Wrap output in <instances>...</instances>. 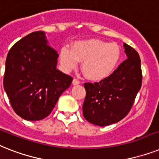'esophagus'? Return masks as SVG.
<instances>
[{
    "mask_svg": "<svg viewBox=\"0 0 159 159\" xmlns=\"http://www.w3.org/2000/svg\"><path fill=\"white\" fill-rule=\"evenodd\" d=\"M72 84H73L74 85H77V84H80V80H78L77 79H74Z\"/></svg>",
    "mask_w": 159,
    "mask_h": 159,
    "instance_id": "34e87169",
    "label": "esophagus"
}]
</instances>
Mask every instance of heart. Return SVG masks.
<instances>
[{
	"mask_svg": "<svg viewBox=\"0 0 159 159\" xmlns=\"http://www.w3.org/2000/svg\"><path fill=\"white\" fill-rule=\"evenodd\" d=\"M60 61L66 71H71L82 61V71L90 80L99 81L111 75L120 58V48L115 43H108L98 39L75 42L71 50L62 47Z\"/></svg>",
	"mask_w": 159,
	"mask_h": 159,
	"instance_id": "obj_1",
	"label": "heart"
}]
</instances>
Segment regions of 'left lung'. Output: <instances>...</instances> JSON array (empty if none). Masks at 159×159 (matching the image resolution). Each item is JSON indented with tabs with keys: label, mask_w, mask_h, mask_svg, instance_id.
<instances>
[{
	"label": "left lung",
	"mask_w": 159,
	"mask_h": 159,
	"mask_svg": "<svg viewBox=\"0 0 159 159\" xmlns=\"http://www.w3.org/2000/svg\"><path fill=\"white\" fill-rule=\"evenodd\" d=\"M124 48L127 59L111 75L100 82L84 83V117L93 125L105 126L122 120L130 111L141 88L139 53L126 43Z\"/></svg>",
	"instance_id": "8db88e82"
}]
</instances>
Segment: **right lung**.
<instances>
[{
    "label": "right lung",
    "instance_id": "obj_1",
    "mask_svg": "<svg viewBox=\"0 0 159 159\" xmlns=\"http://www.w3.org/2000/svg\"><path fill=\"white\" fill-rule=\"evenodd\" d=\"M58 57L43 31L29 34L9 51L4 89L15 112L23 119L47 117L71 84V76L57 69Z\"/></svg>",
    "mask_w": 159,
    "mask_h": 159
}]
</instances>
